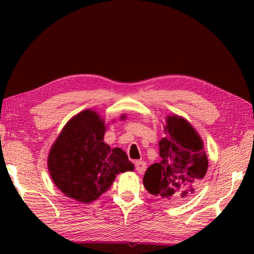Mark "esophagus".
<instances>
[{
    "mask_svg": "<svg viewBox=\"0 0 254 254\" xmlns=\"http://www.w3.org/2000/svg\"><path fill=\"white\" fill-rule=\"evenodd\" d=\"M134 167H135V170L137 171V173L143 174L145 169H147V163H145L144 161H135Z\"/></svg>",
    "mask_w": 254,
    "mask_h": 254,
    "instance_id": "esophagus-1",
    "label": "esophagus"
}]
</instances>
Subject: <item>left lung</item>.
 Returning <instances> with one entry per match:
<instances>
[{
  "label": "left lung",
  "mask_w": 254,
  "mask_h": 254,
  "mask_svg": "<svg viewBox=\"0 0 254 254\" xmlns=\"http://www.w3.org/2000/svg\"><path fill=\"white\" fill-rule=\"evenodd\" d=\"M165 133L159 142L161 160L145 171L143 185L150 194L165 201L182 203L205 177L207 156L203 141L184 119L169 117Z\"/></svg>",
  "instance_id": "left-lung-1"
}]
</instances>
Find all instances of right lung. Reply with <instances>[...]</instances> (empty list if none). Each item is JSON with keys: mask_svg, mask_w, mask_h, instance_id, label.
Here are the masks:
<instances>
[{"mask_svg": "<svg viewBox=\"0 0 254 254\" xmlns=\"http://www.w3.org/2000/svg\"><path fill=\"white\" fill-rule=\"evenodd\" d=\"M104 133V121L95 112L84 111L66 124L50 150L48 168L54 183L80 203L95 200L118 174L134 169L121 148L111 149L103 142Z\"/></svg>", "mask_w": 254, "mask_h": 254, "instance_id": "1", "label": "right lung"}]
</instances>
